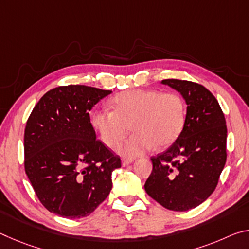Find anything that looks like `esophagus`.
I'll return each mask as SVG.
<instances>
[{
	"instance_id": "obj_1",
	"label": "esophagus",
	"mask_w": 249,
	"mask_h": 249,
	"mask_svg": "<svg viewBox=\"0 0 249 249\" xmlns=\"http://www.w3.org/2000/svg\"><path fill=\"white\" fill-rule=\"evenodd\" d=\"M132 162H133V159H123V160H122V166L126 167V166H128L129 163H132Z\"/></svg>"
}]
</instances>
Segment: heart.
Returning <instances> with one entry per match:
<instances>
[{
  "instance_id": "1",
  "label": "heart",
  "mask_w": 249,
  "mask_h": 249,
  "mask_svg": "<svg viewBox=\"0 0 249 249\" xmlns=\"http://www.w3.org/2000/svg\"><path fill=\"white\" fill-rule=\"evenodd\" d=\"M112 108H100L93 113L91 123L105 145L115 147L128 132L133 135L119 153L124 157H136L154 148L171 145L185 122L184 101L176 92L134 89L123 91L112 99Z\"/></svg>"
}]
</instances>
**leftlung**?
<instances>
[{
    "mask_svg": "<svg viewBox=\"0 0 249 249\" xmlns=\"http://www.w3.org/2000/svg\"><path fill=\"white\" fill-rule=\"evenodd\" d=\"M162 83L183 96L187 115L174 144L150 158L153 171L145 190L163 208L183 212L215 190L226 162V122L215 96L203 86L178 79Z\"/></svg>",
    "mask_w": 249,
    "mask_h": 249,
    "instance_id": "8db88e82",
    "label": "left lung"
}]
</instances>
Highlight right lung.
I'll use <instances>...</instances> for the list:
<instances>
[{"mask_svg":"<svg viewBox=\"0 0 249 249\" xmlns=\"http://www.w3.org/2000/svg\"><path fill=\"white\" fill-rule=\"evenodd\" d=\"M112 91L79 84L45 93L24 133V167L37 197L62 217L90 215L112 189L121 158L96 140L89 112Z\"/></svg>","mask_w":249,"mask_h":249,"instance_id":"obj_1","label":"right lung"}]
</instances>
